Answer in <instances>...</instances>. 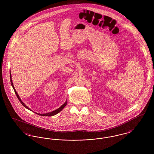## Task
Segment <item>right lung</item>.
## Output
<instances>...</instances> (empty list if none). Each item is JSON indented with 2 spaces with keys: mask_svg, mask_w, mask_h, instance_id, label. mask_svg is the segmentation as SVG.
Wrapping results in <instances>:
<instances>
[{
  "mask_svg": "<svg viewBox=\"0 0 154 154\" xmlns=\"http://www.w3.org/2000/svg\"><path fill=\"white\" fill-rule=\"evenodd\" d=\"M10 74V81H11V84L12 87L13 88L14 90L15 93L16 95L17 96V97H18V100H20V102L22 104L23 107H25L26 109H28V110H30L29 108H28V107H27V106H26L22 102V100H21V99H20V96H19V95H18L17 92H16L15 89L14 87V85H13V82H12V80H11V73ZM66 104H67V101H66V102L65 103L63 104H62V105L59 108H58V109L54 110V111H52V112H48V113H46V114H38V113H36V114H38V115H39V116H46V117H51V116H55V115L59 113L60 111H61L62 110H63V108L66 106Z\"/></svg>",
  "mask_w": 154,
  "mask_h": 154,
  "instance_id": "obj_1",
  "label": "right lung"
}]
</instances>
